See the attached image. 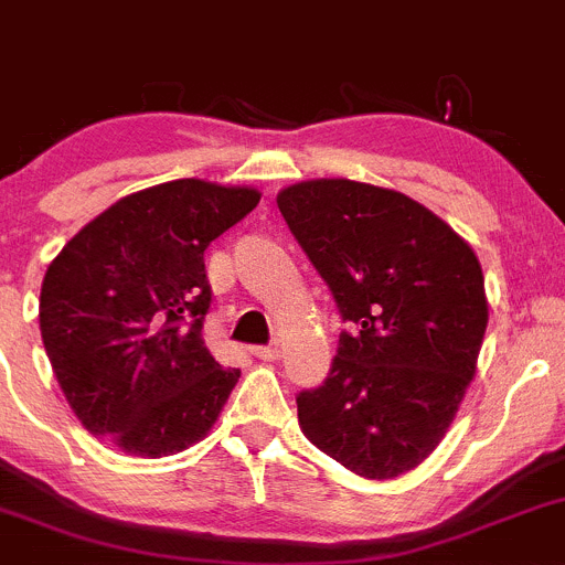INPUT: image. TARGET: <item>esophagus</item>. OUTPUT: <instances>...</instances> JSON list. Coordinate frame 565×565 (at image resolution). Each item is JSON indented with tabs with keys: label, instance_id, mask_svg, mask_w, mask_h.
Wrapping results in <instances>:
<instances>
[{
	"label": "esophagus",
	"instance_id": "esophagus-1",
	"mask_svg": "<svg viewBox=\"0 0 565 565\" xmlns=\"http://www.w3.org/2000/svg\"><path fill=\"white\" fill-rule=\"evenodd\" d=\"M253 356L264 359V362H277V359H280V348H277V345H260V348H253Z\"/></svg>",
	"mask_w": 565,
	"mask_h": 565
}]
</instances>
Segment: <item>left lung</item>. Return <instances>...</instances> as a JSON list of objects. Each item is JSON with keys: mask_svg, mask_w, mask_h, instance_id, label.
Instances as JSON below:
<instances>
[{"mask_svg": "<svg viewBox=\"0 0 565 565\" xmlns=\"http://www.w3.org/2000/svg\"><path fill=\"white\" fill-rule=\"evenodd\" d=\"M277 206L351 323L323 386L296 397L301 433L364 479L408 473L476 375L490 321L479 258L427 206L367 182L307 179Z\"/></svg>", "mask_w": 565, "mask_h": 565, "instance_id": "8db88e82", "label": "left lung"}]
</instances>
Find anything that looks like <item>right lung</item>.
I'll return each instance as SVG.
<instances>
[{
    "label": "right lung",
    "instance_id": "1",
    "mask_svg": "<svg viewBox=\"0 0 565 565\" xmlns=\"http://www.w3.org/2000/svg\"><path fill=\"white\" fill-rule=\"evenodd\" d=\"M258 201L244 184L173 179L110 203L51 260L40 334L92 435L149 459L206 438L242 372L203 342V249Z\"/></svg>",
    "mask_w": 565,
    "mask_h": 565
}]
</instances>
